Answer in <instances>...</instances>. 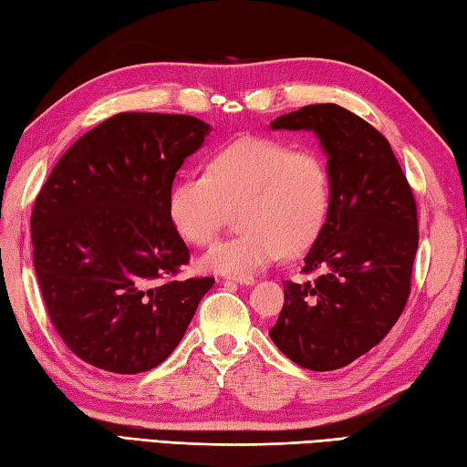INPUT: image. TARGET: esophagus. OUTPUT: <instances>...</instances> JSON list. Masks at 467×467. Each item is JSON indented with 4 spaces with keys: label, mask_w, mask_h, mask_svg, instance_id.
Returning <instances> with one entry per match:
<instances>
[{
    "label": "esophagus",
    "mask_w": 467,
    "mask_h": 467,
    "mask_svg": "<svg viewBox=\"0 0 467 467\" xmlns=\"http://www.w3.org/2000/svg\"><path fill=\"white\" fill-rule=\"evenodd\" d=\"M225 282H235V284H240V286H252L255 280L252 278V275H227Z\"/></svg>",
    "instance_id": "esophagus-1"
}]
</instances>
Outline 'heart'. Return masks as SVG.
Here are the masks:
<instances>
[{"label": "heart", "instance_id": "1", "mask_svg": "<svg viewBox=\"0 0 467 467\" xmlns=\"http://www.w3.org/2000/svg\"><path fill=\"white\" fill-rule=\"evenodd\" d=\"M330 203V171L320 153L245 137L217 150L205 173L177 181L169 193V217L183 240L205 245L230 209L242 205L244 232L215 242L199 265L213 274L250 275L317 242Z\"/></svg>", "mask_w": 467, "mask_h": 467}]
</instances>
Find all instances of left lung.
I'll return each mask as SVG.
<instances>
[{
  "instance_id": "left-lung-1",
  "label": "left lung",
  "mask_w": 467,
  "mask_h": 467,
  "mask_svg": "<svg viewBox=\"0 0 467 467\" xmlns=\"http://www.w3.org/2000/svg\"><path fill=\"white\" fill-rule=\"evenodd\" d=\"M270 127L312 130L332 185L328 220L302 268L318 275L284 284L270 338L304 368L335 370L368 353L401 317L420 244L415 197L389 140L338 104H308Z\"/></svg>"
}]
</instances>
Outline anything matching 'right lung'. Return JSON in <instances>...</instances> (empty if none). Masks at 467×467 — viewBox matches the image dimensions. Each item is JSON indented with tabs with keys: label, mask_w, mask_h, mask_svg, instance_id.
I'll use <instances>...</instances> for the list:
<instances>
[{
	"label": "right lung",
	"mask_w": 467,
	"mask_h": 467,
	"mask_svg": "<svg viewBox=\"0 0 467 467\" xmlns=\"http://www.w3.org/2000/svg\"><path fill=\"white\" fill-rule=\"evenodd\" d=\"M209 130L189 114H114L66 150L37 193V284L84 363L119 375L155 368L213 286L173 278L189 250L169 217L175 173Z\"/></svg>",
	"instance_id": "add662e5"
}]
</instances>
